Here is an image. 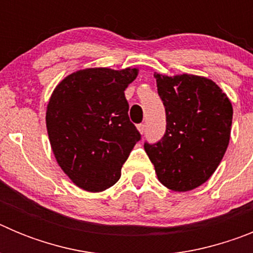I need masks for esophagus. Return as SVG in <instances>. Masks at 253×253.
Listing matches in <instances>:
<instances>
[{"mask_svg": "<svg viewBox=\"0 0 253 253\" xmlns=\"http://www.w3.org/2000/svg\"><path fill=\"white\" fill-rule=\"evenodd\" d=\"M138 130L140 131V134H143L146 131V124H139L138 125Z\"/></svg>", "mask_w": 253, "mask_h": 253, "instance_id": "1", "label": "esophagus"}]
</instances>
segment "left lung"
Instances as JSON below:
<instances>
[{"label": "left lung", "mask_w": 253, "mask_h": 253, "mask_svg": "<svg viewBox=\"0 0 253 253\" xmlns=\"http://www.w3.org/2000/svg\"><path fill=\"white\" fill-rule=\"evenodd\" d=\"M166 110V131L144 143L158 180L173 191H189L213 175L227 151L233 109L211 80L154 73Z\"/></svg>", "instance_id": "obj_1"}]
</instances>
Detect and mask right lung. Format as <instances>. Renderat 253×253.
Instances as JSON below:
<instances>
[{
	"instance_id": "right-lung-1",
	"label": "right lung",
	"mask_w": 253,
	"mask_h": 253,
	"mask_svg": "<svg viewBox=\"0 0 253 253\" xmlns=\"http://www.w3.org/2000/svg\"><path fill=\"white\" fill-rule=\"evenodd\" d=\"M137 75V68L82 69L51 93L45 118L51 149L64 173L86 191L116 184L140 140L124 93Z\"/></svg>"
}]
</instances>
